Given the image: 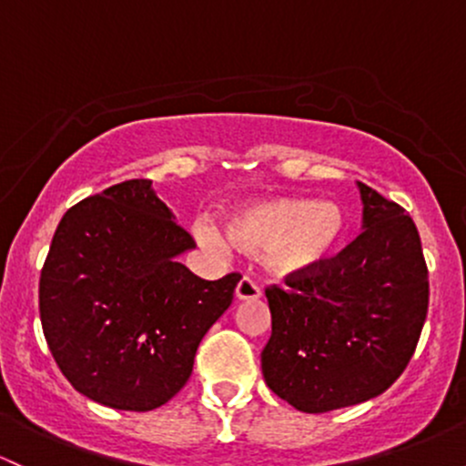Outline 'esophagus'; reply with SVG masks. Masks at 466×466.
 Returning <instances> with one entry per match:
<instances>
[{"label": "esophagus", "mask_w": 466, "mask_h": 466, "mask_svg": "<svg viewBox=\"0 0 466 466\" xmlns=\"http://www.w3.org/2000/svg\"><path fill=\"white\" fill-rule=\"evenodd\" d=\"M234 294H237L238 300H257V299H260V288H258V283H254L252 279H248V276H245V279L238 280L237 291H234Z\"/></svg>", "instance_id": "obj_1"}]
</instances>
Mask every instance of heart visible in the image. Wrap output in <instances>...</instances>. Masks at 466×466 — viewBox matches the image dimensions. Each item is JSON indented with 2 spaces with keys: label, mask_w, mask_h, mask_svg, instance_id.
Segmentation results:
<instances>
[{
  "label": "heart",
  "mask_w": 466,
  "mask_h": 466,
  "mask_svg": "<svg viewBox=\"0 0 466 466\" xmlns=\"http://www.w3.org/2000/svg\"><path fill=\"white\" fill-rule=\"evenodd\" d=\"M225 237L241 252L265 254L279 276L316 272L336 257L347 234L340 206L311 198H265L229 212L223 221ZM198 241L223 249L221 234L208 225L197 228Z\"/></svg>",
  "instance_id": "obj_1"
}]
</instances>
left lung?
<instances>
[{"mask_svg":"<svg viewBox=\"0 0 466 466\" xmlns=\"http://www.w3.org/2000/svg\"><path fill=\"white\" fill-rule=\"evenodd\" d=\"M362 234L316 272L265 289L272 336L260 354L268 387L305 413L371 400L416 351L429 272L416 223L358 181Z\"/></svg>","mask_w":466,"mask_h":466,"instance_id":"1","label":"left lung"}]
</instances>
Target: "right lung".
<instances>
[{
	"label": "right lung",
	"mask_w": 466,
	"mask_h": 466,
	"mask_svg": "<svg viewBox=\"0 0 466 466\" xmlns=\"http://www.w3.org/2000/svg\"><path fill=\"white\" fill-rule=\"evenodd\" d=\"M192 248L150 178L116 183L64 214L39 279V316L76 391L121 411H150L181 391L241 280L198 279L178 263Z\"/></svg>",
	"instance_id": "obj_1"
}]
</instances>
